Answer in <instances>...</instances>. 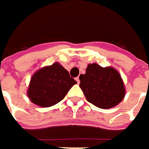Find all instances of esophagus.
I'll list each match as a JSON object with an SVG mask.
<instances>
[{"instance_id":"34e87169","label":"esophagus","mask_w":149,"mask_h":149,"mask_svg":"<svg viewBox=\"0 0 149 149\" xmlns=\"http://www.w3.org/2000/svg\"><path fill=\"white\" fill-rule=\"evenodd\" d=\"M76 81H77V84H79L80 83V80H79V77H76Z\"/></svg>"}]
</instances>
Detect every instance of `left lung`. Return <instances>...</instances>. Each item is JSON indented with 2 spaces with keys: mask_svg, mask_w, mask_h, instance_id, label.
Masks as SVG:
<instances>
[{
  "mask_svg": "<svg viewBox=\"0 0 149 149\" xmlns=\"http://www.w3.org/2000/svg\"><path fill=\"white\" fill-rule=\"evenodd\" d=\"M79 80V86L87 101L98 108H112L124 97L123 79L114 68L91 64L87 66L85 74L80 75Z\"/></svg>",
  "mask_w": 149,
  "mask_h": 149,
  "instance_id": "left-lung-1",
  "label": "left lung"
}]
</instances>
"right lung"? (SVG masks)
Listing matches in <instances>:
<instances>
[{
  "mask_svg": "<svg viewBox=\"0 0 149 149\" xmlns=\"http://www.w3.org/2000/svg\"><path fill=\"white\" fill-rule=\"evenodd\" d=\"M77 84L58 63L40 69L32 77L27 95L33 104L50 107L60 102Z\"/></svg>",
  "mask_w": 149,
  "mask_h": 149,
  "instance_id": "add662e5",
  "label": "right lung"
}]
</instances>
